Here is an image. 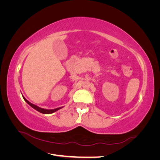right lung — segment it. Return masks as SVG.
I'll use <instances>...</instances> for the list:
<instances>
[{"instance_id":"1","label":"right lung","mask_w":160,"mask_h":160,"mask_svg":"<svg viewBox=\"0 0 160 160\" xmlns=\"http://www.w3.org/2000/svg\"><path fill=\"white\" fill-rule=\"evenodd\" d=\"M22 98H23L24 100H25V101H26V102L31 106V107H32L33 109H35V110L38 111V112H40V113H43V114H51V113H54V112H55V111H58L59 109L62 108V107H61V108H56V109H42V108H39V107H38L37 105H34V104L31 103V102H29V101H28V100H27V99H25V97L22 96Z\"/></svg>"}]
</instances>
